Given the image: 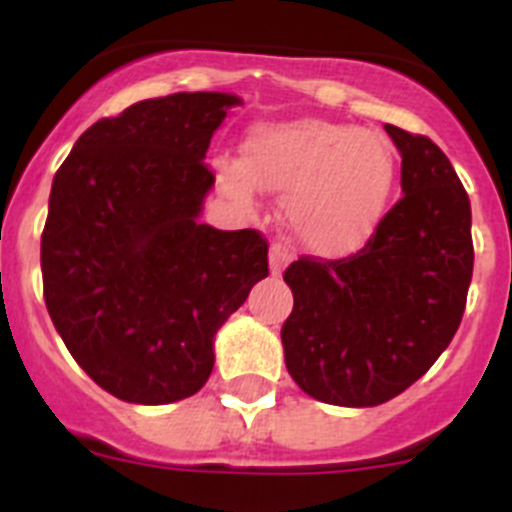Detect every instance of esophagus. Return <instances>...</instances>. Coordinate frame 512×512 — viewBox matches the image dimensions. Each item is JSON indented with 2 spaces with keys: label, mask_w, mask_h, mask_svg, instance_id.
I'll use <instances>...</instances> for the list:
<instances>
[{
  "label": "esophagus",
  "mask_w": 512,
  "mask_h": 512,
  "mask_svg": "<svg viewBox=\"0 0 512 512\" xmlns=\"http://www.w3.org/2000/svg\"><path fill=\"white\" fill-rule=\"evenodd\" d=\"M292 261V251H289L284 243H271L269 248V266H271V274L279 276L281 271L287 269V264Z\"/></svg>",
  "instance_id": "esophagus-1"
}]
</instances>
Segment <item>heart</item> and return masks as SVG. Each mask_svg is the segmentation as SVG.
I'll return each mask as SVG.
<instances>
[{"mask_svg": "<svg viewBox=\"0 0 512 512\" xmlns=\"http://www.w3.org/2000/svg\"><path fill=\"white\" fill-rule=\"evenodd\" d=\"M233 198L253 187L287 192L284 220L302 246L322 256L350 253L381 223L396 180V162L375 131L322 119L261 126L246 144V162L218 159Z\"/></svg>", "mask_w": 512, "mask_h": 512, "instance_id": "1", "label": "heart"}]
</instances>
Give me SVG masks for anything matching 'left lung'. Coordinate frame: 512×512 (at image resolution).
<instances>
[{"instance_id": "obj_1", "label": "left lung", "mask_w": 512, "mask_h": 512, "mask_svg": "<svg viewBox=\"0 0 512 512\" xmlns=\"http://www.w3.org/2000/svg\"><path fill=\"white\" fill-rule=\"evenodd\" d=\"M401 152L403 198L348 259L299 256L284 281L294 309L281 327L287 370L332 406H378L447 350L472 281V210L447 154L386 124Z\"/></svg>"}]
</instances>
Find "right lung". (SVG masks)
I'll list each match as a JSON object with an SVG mask.
<instances>
[{
	"label": "right lung",
	"instance_id": "obj_1",
	"mask_svg": "<svg viewBox=\"0 0 512 512\" xmlns=\"http://www.w3.org/2000/svg\"><path fill=\"white\" fill-rule=\"evenodd\" d=\"M231 93L147 98L78 137L55 172L42 294L65 348L111 396L144 406L198 393L213 337L269 276L253 228L200 223L203 162Z\"/></svg>",
	"mask_w": 512,
	"mask_h": 512
}]
</instances>
